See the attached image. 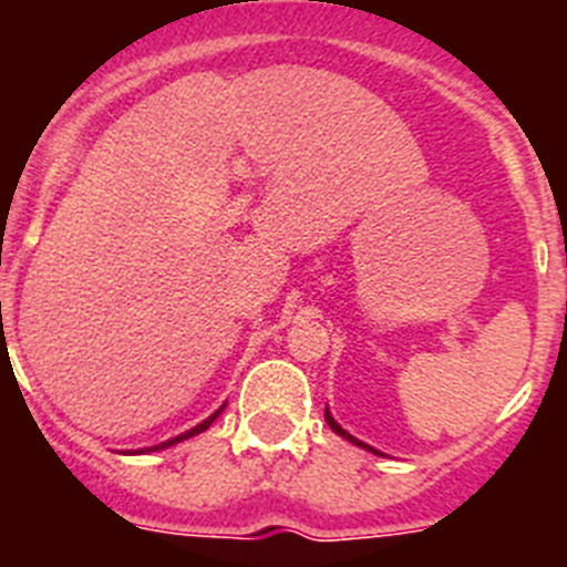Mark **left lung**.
Wrapping results in <instances>:
<instances>
[{"mask_svg": "<svg viewBox=\"0 0 567 567\" xmlns=\"http://www.w3.org/2000/svg\"><path fill=\"white\" fill-rule=\"evenodd\" d=\"M324 422H328V427H330V430H333V433H336V435H341V439H344V441H350V444L361 446V450H369V452H374V455H380V452H378V450H372V446H369V444H363V441L352 439V435H350V433H347V430H341V424H339V422H336V419H333V416H330V411H328V408H324Z\"/></svg>", "mask_w": 567, "mask_h": 567, "instance_id": "1", "label": "left lung"}]
</instances>
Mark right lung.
<instances>
[{"instance_id": "add662e5", "label": "right lung", "mask_w": 567, "mask_h": 567, "mask_svg": "<svg viewBox=\"0 0 567 567\" xmlns=\"http://www.w3.org/2000/svg\"><path fill=\"white\" fill-rule=\"evenodd\" d=\"M223 408H226V405H220V408H217V411H215V413H212V416H209V419H204V422H200V424H195V427H193V430H187V433L176 435V439L165 441V444H156V446H148V450H137V452H140V455H143V452H159V450H167V446H173V444H182V441L193 439V435L204 433V430H209V427H212V422H215V419H217V416H220V413H223ZM137 452H134V455H137Z\"/></svg>"}]
</instances>
